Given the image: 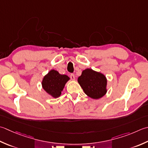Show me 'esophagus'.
Segmentation results:
<instances>
[{"instance_id":"esophagus-1","label":"esophagus","mask_w":148,"mask_h":148,"mask_svg":"<svg viewBox=\"0 0 148 148\" xmlns=\"http://www.w3.org/2000/svg\"><path fill=\"white\" fill-rule=\"evenodd\" d=\"M70 77H71V79H72V80H74V79H75V76H74V74H71V76H70Z\"/></svg>"}]
</instances>
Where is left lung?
<instances>
[{
	"label": "left lung",
	"mask_w": 148,
	"mask_h": 148,
	"mask_svg": "<svg viewBox=\"0 0 148 148\" xmlns=\"http://www.w3.org/2000/svg\"><path fill=\"white\" fill-rule=\"evenodd\" d=\"M77 82L84 92L92 99H99L104 96L107 92L106 76L91 69L83 71L82 75L78 77Z\"/></svg>",
	"instance_id": "8db88e82"
}]
</instances>
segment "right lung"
I'll return each instance as SVG.
<instances>
[{
  "mask_svg": "<svg viewBox=\"0 0 148 148\" xmlns=\"http://www.w3.org/2000/svg\"><path fill=\"white\" fill-rule=\"evenodd\" d=\"M70 79L69 76L60 74L55 70H51L43 77L42 85L44 90L54 98L60 97L66 83Z\"/></svg>",
  "mask_w": 148,
  "mask_h": 148,
  "instance_id": "right-lung-1",
  "label": "right lung"
}]
</instances>
